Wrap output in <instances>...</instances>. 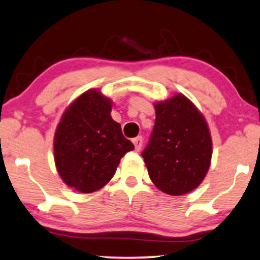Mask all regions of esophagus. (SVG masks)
Here are the masks:
<instances>
[{"mask_svg":"<svg viewBox=\"0 0 260 260\" xmlns=\"http://www.w3.org/2000/svg\"><path fill=\"white\" fill-rule=\"evenodd\" d=\"M133 143H134V146H135V151L139 152L140 149H141V147H142V143H143L142 137H141V136L135 137V139L133 140Z\"/></svg>","mask_w":260,"mask_h":260,"instance_id":"34e87169","label":"esophagus"}]
</instances>
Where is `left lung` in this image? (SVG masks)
I'll return each mask as SVG.
<instances>
[{
    "instance_id": "obj_1",
    "label": "left lung",
    "mask_w": 260,
    "mask_h": 260,
    "mask_svg": "<svg viewBox=\"0 0 260 260\" xmlns=\"http://www.w3.org/2000/svg\"><path fill=\"white\" fill-rule=\"evenodd\" d=\"M155 121L142 152L158 190L181 196L198 187L212 160V136L206 118L182 93L154 103Z\"/></svg>"
}]
</instances>
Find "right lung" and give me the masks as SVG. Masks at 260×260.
<instances>
[{
  "instance_id": "add662e5",
  "label": "right lung",
  "mask_w": 260,
  "mask_h": 260,
  "mask_svg": "<svg viewBox=\"0 0 260 260\" xmlns=\"http://www.w3.org/2000/svg\"><path fill=\"white\" fill-rule=\"evenodd\" d=\"M111 111L112 100L91 88L67 107L57 125L53 139L57 172L64 184L81 193L108 184L121 157L134 149Z\"/></svg>"
}]
</instances>
